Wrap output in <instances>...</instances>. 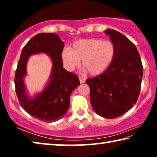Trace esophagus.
Returning a JSON list of instances; mask_svg holds the SVG:
<instances>
[{"label": "esophagus", "instance_id": "34e87169", "mask_svg": "<svg viewBox=\"0 0 157 157\" xmlns=\"http://www.w3.org/2000/svg\"><path fill=\"white\" fill-rule=\"evenodd\" d=\"M79 82H80V83H81V84H83V83H84V82H85V80H86V79H85L84 78H81V77H79Z\"/></svg>", "mask_w": 157, "mask_h": 157}]
</instances>
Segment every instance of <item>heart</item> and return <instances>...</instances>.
<instances>
[{
    "label": "heart",
    "instance_id": "heart-1",
    "mask_svg": "<svg viewBox=\"0 0 157 157\" xmlns=\"http://www.w3.org/2000/svg\"><path fill=\"white\" fill-rule=\"evenodd\" d=\"M116 47L110 40L98 39H81L75 41L72 48H66L62 52L65 68L72 71L82 65L92 75H98L107 70L115 56Z\"/></svg>",
    "mask_w": 157,
    "mask_h": 157
}]
</instances>
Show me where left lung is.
I'll return each instance as SVG.
<instances>
[{
  "label": "left lung",
  "instance_id": "obj_1",
  "mask_svg": "<svg viewBox=\"0 0 157 157\" xmlns=\"http://www.w3.org/2000/svg\"><path fill=\"white\" fill-rule=\"evenodd\" d=\"M116 47L112 62L104 73L86 80L90 100L98 115L116 118L136 104L143 78V65L136 47L127 37L113 29L105 31Z\"/></svg>",
  "mask_w": 157,
  "mask_h": 157
}]
</instances>
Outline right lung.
Returning a JSON list of instances; mask_svg holds the SVG:
<instances>
[{
	"instance_id": "1",
	"label": "right lung",
	"mask_w": 157,
	"mask_h": 157,
	"mask_svg": "<svg viewBox=\"0 0 157 157\" xmlns=\"http://www.w3.org/2000/svg\"><path fill=\"white\" fill-rule=\"evenodd\" d=\"M63 47L64 43L58 34H36L23 47L16 71V93L21 107L34 118L44 122L52 123L62 118L70 107L71 93L80 85L78 77L63 67ZM39 53H44L51 57L52 73L44 89L31 97L25 87L24 78L27 75L29 57Z\"/></svg>"
}]
</instances>
